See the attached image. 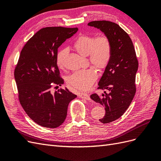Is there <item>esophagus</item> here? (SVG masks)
I'll list each match as a JSON object with an SVG mask.
<instances>
[{"instance_id": "esophagus-1", "label": "esophagus", "mask_w": 161, "mask_h": 161, "mask_svg": "<svg viewBox=\"0 0 161 161\" xmlns=\"http://www.w3.org/2000/svg\"><path fill=\"white\" fill-rule=\"evenodd\" d=\"M79 97L82 99H85L86 100H90L91 99L89 95L87 94V93H85V92H83V93H80Z\"/></svg>"}]
</instances>
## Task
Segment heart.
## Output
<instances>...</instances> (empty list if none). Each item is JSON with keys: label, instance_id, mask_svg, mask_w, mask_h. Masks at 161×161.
<instances>
[{"label": "heart", "instance_id": "b5f03b06", "mask_svg": "<svg viewBox=\"0 0 161 161\" xmlns=\"http://www.w3.org/2000/svg\"><path fill=\"white\" fill-rule=\"evenodd\" d=\"M75 49L82 56H88L91 64L99 70H103L108 66L112 55V46L108 37L101 35H83L78 37L74 42ZM69 53L68 48H64L58 52L56 64L60 69L64 67V60ZM98 77L97 71L91 68L76 71L71 75L68 82L75 89L82 91L88 90Z\"/></svg>", "mask_w": 161, "mask_h": 161}]
</instances>
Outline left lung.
I'll return each mask as SVG.
<instances>
[{
  "mask_svg": "<svg viewBox=\"0 0 161 161\" xmlns=\"http://www.w3.org/2000/svg\"><path fill=\"white\" fill-rule=\"evenodd\" d=\"M88 25L99 29L111 43V60L98 83V89L108 90L109 92L104 91L101 96L96 93L91 95V99L105 106V116L99 121L108 124L119 118L134 99L138 62L130 36L118 24L94 21Z\"/></svg>",
  "mask_w": 161,
  "mask_h": 161,
  "instance_id": "8db88e82",
  "label": "left lung"
}]
</instances>
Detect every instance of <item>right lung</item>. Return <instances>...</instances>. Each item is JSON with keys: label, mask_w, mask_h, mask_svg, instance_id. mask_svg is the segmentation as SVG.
I'll return each mask as SVG.
<instances>
[{"label": "right lung", "mask_w": 161, "mask_h": 161, "mask_svg": "<svg viewBox=\"0 0 161 161\" xmlns=\"http://www.w3.org/2000/svg\"><path fill=\"white\" fill-rule=\"evenodd\" d=\"M77 31L76 27L41 29L23 47L14 69L22 108L34 122L43 127H59L66 118L69 103L76 97L66 88L54 93L51 89L64 84L56 64L58 47Z\"/></svg>", "instance_id": "add662e5"}]
</instances>
